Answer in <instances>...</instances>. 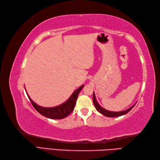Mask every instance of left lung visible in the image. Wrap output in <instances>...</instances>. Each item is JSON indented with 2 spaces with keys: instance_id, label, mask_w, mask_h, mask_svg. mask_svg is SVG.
Instances as JSON below:
<instances>
[{
  "instance_id": "obj_1",
  "label": "left lung",
  "mask_w": 160,
  "mask_h": 160,
  "mask_svg": "<svg viewBox=\"0 0 160 160\" xmlns=\"http://www.w3.org/2000/svg\"><path fill=\"white\" fill-rule=\"evenodd\" d=\"M93 104H94V106H95V108L96 109V110L98 111L101 114H102L104 116H105V117H120V116H122V115L126 114L128 112H129L131 110V109H132L134 108V106L136 105V103H135V104L133 105L132 107H130L129 109H126V110L122 111V112H111V111H109V110H107V109L102 108L101 106L98 104V102H97V101H96L94 92H93Z\"/></svg>"
}]
</instances>
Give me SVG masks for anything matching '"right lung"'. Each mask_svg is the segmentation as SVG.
I'll return each mask as SVG.
<instances>
[{
  "label": "right lung",
  "instance_id": "1",
  "mask_svg": "<svg viewBox=\"0 0 160 160\" xmlns=\"http://www.w3.org/2000/svg\"><path fill=\"white\" fill-rule=\"evenodd\" d=\"M84 85L82 84V86H80L79 88L77 89L75 92L72 93L71 97L68 98L65 102L62 103V104L59 105V106H56V107L53 108H43L41 107V106L37 105L35 102H33L30 96H28V98L30 99V101L33 105L34 109L43 116H44L46 118H52V119H62L69 115L72 111L73 110L75 105L76 103V101L78 98V94H79L80 92L83 88Z\"/></svg>",
  "mask_w": 160,
  "mask_h": 160
}]
</instances>
